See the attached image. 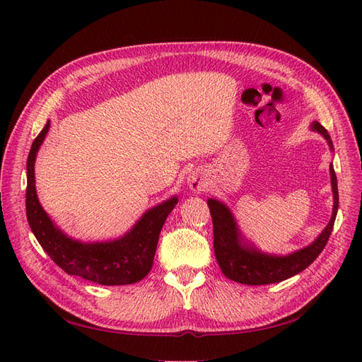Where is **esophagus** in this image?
Instances as JSON below:
<instances>
[{
	"label": "esophagus",
	"mask_w": 362,
	"mask_h": 362,
	"mask_svg": "<svg viewBox=\"0 0 362 362\" xmlns=\"http://www.w3.org/2000/svg\"><path fill=\"white\" fill-rule=\"evenodd\" d=\"M189 185L193 192H202L206 187V181L199 175H192L189 177Z\"/></svg>",
	"instance_id": "obj_1"
}]
</instances>
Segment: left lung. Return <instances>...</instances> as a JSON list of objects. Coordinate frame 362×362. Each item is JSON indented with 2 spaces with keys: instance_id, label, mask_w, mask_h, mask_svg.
<instances>
[{
  "instance_id": "left-lung-1",
  "label": "left lung",
  "mask_w": 362,
  "mask_h": 362,
  "mask_svg": "<svg viewBox=\"0 0 362 362\" xmlns=\"http://www.w3.org/2000/svg\"><path fill=\"white\" fill-rule=\"evenodd\" d=\"M311 128L320 133L327 140L331 149H334L329 133L319 122H313ZM329 170L334 193V210L331 221L323 229V233L310 246L296 250L288 255H269L258 250L255 246L245 243L229 208L217 199H208V208H210L213 218L214 254L226 278L240 284H246V286H266V284L281 282L298 275L322 254L332 233L338 211V187L332 164L329 166Z\"/></svg>"
}]
</instances>
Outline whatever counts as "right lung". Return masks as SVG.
Returning a JSON list of instances; mask_svg holds the SVG:
<instances>
[{
	"mask_svg": "<svg viewBox=\"0 0 362 362\" xmlns=\"http://www.w3.org/2000/svg\"><path fill=\"white\" fill-rule=\"evenodd\" d=\"M48 129L49 122L33 141L27 160V218L37 242L49 258L69 275L101 286H127L144 279L154 262L161 228L178 198L173 196L151 208L129 233L113 242L81 243L69 238L52 223L36 194L35 161Z\"/></svg>",
	"mask_w": 362,
	"mask_h": 362,
	"instance_id": "1",
	"label": "right lung"
}]
</instances>
